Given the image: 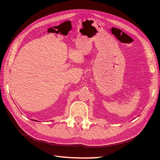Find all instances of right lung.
Listing matches in <instances>:
<instances>
[{
  "instance_id": "add662e5",
  "label": "right lung",
  "mask_w": 160,
  "mask_h": 160,
  "mask_svg": "<svg viewBox=\"0 0 160 160\" xmlns=\"http://www.w3.org/2000/svg\"><path fill=\"white\" fill-rule=\"evenodd\" d=\"M32 121H35V122H38V121H37V120H32Z\"/></svg>"
}]
</instances>
